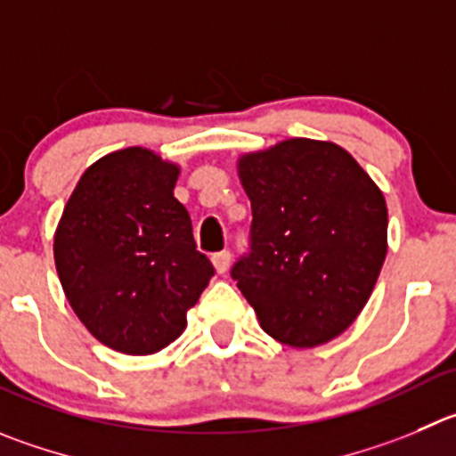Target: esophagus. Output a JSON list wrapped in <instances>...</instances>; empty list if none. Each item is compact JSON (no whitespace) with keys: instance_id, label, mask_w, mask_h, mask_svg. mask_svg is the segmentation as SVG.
Segmentation results:
<instances>
[{"instance_id":"1","label":"esophagus","mask_w":456,"mask_h":456,"mask_svg":"<svg viewBox=\"0 0 456 456\" xmlns=\"http://www.w3.org/2000/svg\"><path fill=\"white\" fill-rule=\"evenodd\" d=\"M212 266H215V271L219 273V275H224V273L228 271V266H231V253H228V250H221V253L212 255Z\"/></svg>"}]
</instances>
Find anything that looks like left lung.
<instances>
[{
    "label": "left lung",
    "mask_w": 456,
    "mask_h": 456,
    "mask_svg": "<svg viewBox=\"0 0 456 456\" xmlns=\"http://www.w3.org/2000/svg\"><path fill=\"white\" fill-rule=\"evenodd\" d=\"M250 253L232 280L259 327L297 349L324 345L365 309L387 255V203L331 141L289 138L237 160Z\"/></svg>",
    "instance_id": "1"
}]
</instances>
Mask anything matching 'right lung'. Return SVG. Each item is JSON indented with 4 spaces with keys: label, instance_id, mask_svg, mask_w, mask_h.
Returning <instances> with one entry per match:
<instances>
[{
    "label": "right lung",
    "instance_id": "add662e5",
    "mask_svg": "<svg viewBox=\"0 0 456 456\" xmlns=\"http://www.w3.org/2000/svg\"><path fill=\"white\" fill-rule=\"evenodd\" d=\"M179 172L145 147L111 151L86 167L55 228L69 305L120 354L150 355L175 342L215 275L175 197Z\"/></svg>",
    "mask_w": 456,
    "mask_h": 456
}]
</instances>
